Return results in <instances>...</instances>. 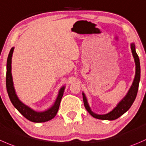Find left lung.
<instances>
[{"instance_id": "8db88e82", "label": "left lung", "mask_w": 146, "mask_h": 146, "mask_svg": "<svg viewBox=\"0 0 146 146\" xmlns=\"http://www.w3.org/2000/svg\"><path fill=\"white\" fill-rule=\"evenodd\" d=\"M131 50H132L133 56L134 60H135V78H134L133 84L131 86V88L128 90V93L126 96L124 97V98L117 105L116 107L111 111L110 113L105 115H98V114L94 113L92 112L90 110V107H89L88 104L87 99L85 96V94L83 93V103H84V106L86 109L88 111V112L93 117L97 118V119L100 120H108V121H113V120H115L120 116L125 113L128 109L131 107L132 104L133 103L134 100H135V98H136L137 93H138V86H139L140 82V78H141V66H140V60L138 58V54L136 53L135 48V45L134 43L131 44Z\"/></svg>"}]
</instances>
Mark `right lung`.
<instances>
[{"label":"right lung","instance_id":"right-lung-1","mask_svg":"<svg viewBox=\"0 0 146 146\" xmlns=\"http://www.w3.org/2000/svg\"><path fill=\"white\" fill-rule=\"evenodd\" d=\"M13 49L14 48H12L10 50L9 54H8V60H7L6 70V88L11 103H13L14 107L25 118L29 120L30 121H32L34 123H43L53 119L56 116V113L58 111L59 106H60V100L63 97L65 87H62L60 88L54 105L47 111H43V112H36L27 106H25V104H23L17 97L13 87V83L12 74H11V59H12Z\"/></svg>","mask_w":146,"mask_h":146}]
</instances>
